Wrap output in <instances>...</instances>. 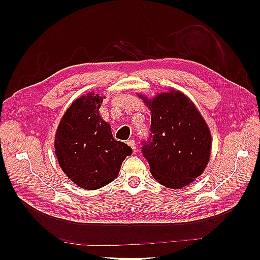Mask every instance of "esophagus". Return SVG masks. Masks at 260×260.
Masks as SVG:
<instances>
[{
    "label": "esophagus",
    "mask_w": 260,
    "mask_h": 260,
    "mask_svg": "<svg viewBox=\"0 0 260 260\" xmlns=\"http://www.w3.org/2000/svg\"><path fill=\"white\" fill-rule=\"evenodd\" d=\"M127 144L133 149V152L136 153V147H137V143H136V141L133 140V139H131V140H128V142H127Z\"/></svg>",
    "instance_id": "1"
}]
</instances>
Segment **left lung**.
Segmentation results:
<instances>
[{
  "label": "left lung",
  "mask_w": 260,
  "mask_h": 260,
  "mask_svg": "<svg viewBox=\"0 0 260 260\" xmlns=\"http://www.w3.org/2000/svg\"><path fill=\"white\" fill-rule=\"evenodd\" d=\"M151 109L149 139L142 153L156 181L181 188L200 177L210 157L211 136L206 121L193 102L171 90L148 100L139 95Z\"/></svg>",
  "instance_id": "8db88e82"
}]
</instances>
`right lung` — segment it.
<instances>
[{
    "label": "right lung",
    "instance_id": "right-lung-1",
    "mask_svg": "<svg viewBox=\"0 0 260 260\" xmlns=\"http://www.w3.org/2000/svg\"><path fill=\"white\" fill-rule=\"evenodd\" d=\"M103 99L88 93L77 99L62 116L55 135V154L66 176L85 190H96L117 178L132 149L113 138L99 109Z\"/></svg>",
    "mask_w": 260,
    "mask_h": 260
}]
</instances>
